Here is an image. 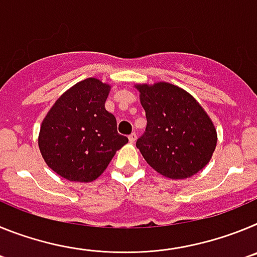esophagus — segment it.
I'll use <instances>...</instances> for the list:
<instances>
[{
  "label": "esophagus",
  "instance_id": "1",
  "mask_svg": "<svg viewBox=\"0 0 257 257\" xmlns=\"http://www.w3.org/2000/svg\"><path fill=\"white\" fill-rule=\"evenodd\" d=\"M128 140H130V143H135V140H136V134H135V133H131L130 135H128Z\"/></svg>",
  "mask_w": 257,
  "mask_h": 257
}]
</instances>
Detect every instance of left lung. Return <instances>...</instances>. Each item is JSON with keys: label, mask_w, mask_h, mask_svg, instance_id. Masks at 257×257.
I'll return each mask as SVG.
<instances>
[{"label": "left lung", "mask_w": 257, "mask_h": 257, "mask_svg": "<svg viewBox=\"0 0 257 257\" xmlns=\"http://www.w3.org/2000/svg\"><path fill=\"white\" fill-rule=\"evenodd\" d=\"M147 127L136 147L157 172L187 179L208 163L216 147L215 126L192 95L171 83L138 85Z\"/></svg>", "instance_id": "left-lung-1"}]
</instances>
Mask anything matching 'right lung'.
<instances>
[{
	"instance_id": "right-lung-1",
	"label": "right lung",
	"mask_w": 257,
	"mask_h": 257,
	"mask_svg": "<svg viewBox=\"0 0 257 257\" xmlns=\"http://www.w3.org/2000/svg\"><path fill=\"white\" fill-rule=\"evenodd\" d=\"M110 86L83 79L59 97L41 124L38 147L52 171L70 181L88 183L103 174L128 139L117 133L105 109Z\"/></svg>"
}]
</instances>
